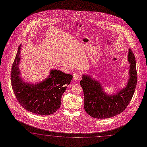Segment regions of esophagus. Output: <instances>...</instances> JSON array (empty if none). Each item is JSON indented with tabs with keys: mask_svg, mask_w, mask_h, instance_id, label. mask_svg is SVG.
<instances>
[{
	"mask_svg": "<svg viewBox=\"0 0 147 147\" xmlns=\"http://www.w3.org/2000/svg\"><path fill=\"white\" fill-rule=\"evenodd\" d=\"M80 76V74L78 72H76L74 74H73V79L74 80H78L79 76Z\"/></svg>",
	"mask_w": 147,
	"mask_h": 147,
	"instance_id": "34e87169",
	"label": "esophagus"
}]
</instances>
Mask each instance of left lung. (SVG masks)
<instances>
[{"instance_id": "1", "label": "left lung", "mask_w": 147, "mask_h": 147, "mask_svg": "<svg viewBox=\"0 0 147 147\" xmlns=\"http://www.w3.org/2000/svg\"><path fill=\"white\" fill-rule=\"evenodd\" d=\"M128 60L130 65V78L127 86L114 95H107L99 82L90 76H83L80 85L84 90V108L89 115L97 119L111 118L120 114L127 107L137 84L135 57L129 49Z\"/></svg>"}]
</instances>
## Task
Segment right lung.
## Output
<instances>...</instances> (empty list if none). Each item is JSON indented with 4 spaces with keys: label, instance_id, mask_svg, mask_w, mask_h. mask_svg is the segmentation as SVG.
Instances as JSON below:
<instances>
[{
    "label": "right lung",
    "instance_id": "1",
    "mask_svg": "<svg viewBox=\"0 0 147 147\" xmlns=\"http://www.w3.org/2000/svg\"><path fill=\"white\" fill-rule=\"evenodd\" d=\"M21 45L18 48L11 71L13 90L21 106L38 115H49L57 111L61 98L73 76L59 70H52L48 79L36 85L24 82L20 78L19 63Z\"/></svg>",
    "mask_w": 147,
    "mask_h": 147
}]
</instances>
